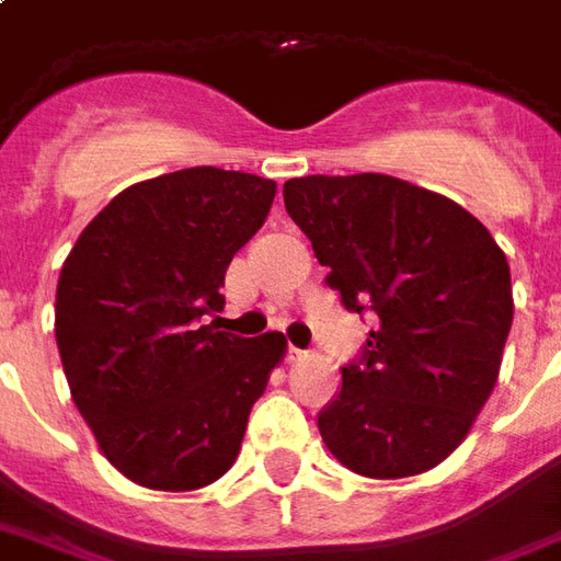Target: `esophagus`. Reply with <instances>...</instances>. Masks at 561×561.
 <instances>
[{
    "instance_id": "esophagus-1",
    "label": "esophagus",
    "mask_w": 561,
    "mask_h": 561,
    "mask_svg": "<svg viewBox=\"0 0 561 561\" xmlns=\"http://www.w3.org/2000/svg\"><path fill=\"white\" fill-rule=\"evenodd\" d=\"M302 356H306V351H300V347H288V351H285V359H288V363H297V359H302Z\"/></svg>"
}]
</instances>
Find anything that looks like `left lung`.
<instances>
[{"label": "left lung", "instance_id": "left-lung-1", "mask_svg": "<svg viewBox=\"0 0 561 561\" xmlns=\"http://www.w3.org/2000/svg\"><path fill=\"white\" fill-rule=\"evenodd\" d=\"M285 210L330 267L347 312H375L318 431L347 470L404 479L470 434L514 318L505 252L470 210L401 178L285 181Z\"/></svg>", "mask_w": 561, "mask_h": 561}]
</instances>
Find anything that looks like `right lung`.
Returning <instances> with one entry per match:
<instances>
[{"mask_svg":"<svg viewBox=\"0 0 561 561\" xmlns=\"http://www.w3.org/2000/svg\"><path fill=\"white\" fill-rule=\"evenodd\" d=\"M276 184L214 165L112 198L61 264L56 342L73 404L115 470L151 491H198L231 470L249 410L285 356L282 333L240 339L219 312L226 270Z\"/></svg>","mask_w":561,"mask_h":561,"instance_id":"1","label":"right lung"}]
</instances>
